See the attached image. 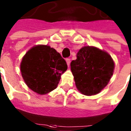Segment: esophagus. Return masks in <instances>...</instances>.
<instances>
[{
	"label": "esophagus",
	"instance_id": "34e87169",
	"mask_svg": "<svg viewBox=\"0 0 131 131\" xmlns=\"http://www.w3.org/2000/svg\"><path fill=\"white\" fill-rule=\"evenodd\" d=\"M66 63H67V65L68 66H70V59H69V58H68V59H66Z\"/></svg>",
	"mask_w": 131,
	"mask_h": 131
}]
</instances>
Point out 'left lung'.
<instances>
[{
	"label": "left lung",
	"mask_w": 131,
	"mask_h": 131,
	"mask_svg": "<svg viewBox=\"0 0 131 131\" xmlns=\"http://www.w3.org/2000/svg\"><path fill=\"white\" fill-rule=\"evenodd\" d=\"M71 62L76 88L84 95L99 93L107 86L114 70V62L107 52L86 46Z\"/></svg>",
	"instance_id": "8db88e82"
}]
</instances>
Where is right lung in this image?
<instances>
[{"label":"right lung","instance_id":"right-lung-1","mask_svg":"<svg viewBox=\"0 0 131 131\" xmlns=\"http://www.w3.org/2000/svg\"><path fill=\"white\" fill-rule=\"evenodd\" d=\"M68 69L66 61L58 52L48 45L33 47L21 62V76L28 87L40 95L55 89L61 75Z\"/></svg>","mask_w":131,"mask_h":131}]
</instances>
